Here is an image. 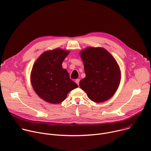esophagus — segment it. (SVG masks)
<instances>
[{
  "label": "esophagus",
  "instance_id": "34e87169",
  "mask_svg": "<svg viewBox=\"0 0 151 151\" xmlns=\"http://www.w3.org/2000/svg\"><path fill=\"white\" fill-rule=\"evenodd\" d=\"M79 81H80V79H76L75 80V82L79 85Z\"/></svg>",
  "mask_w": 151,
  "mask_h": 151
}]
</instances>
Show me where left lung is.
<instances>
[{"label":"left lung","mask_w":151,"mask_h":151,"mask_svg":"<svg viewBox=\"0 0 151 151\" xmlns=\"http://www.w3.org/2000/svg\"><path fill=\"white\" fill-rule=\"evenodd\" d=\"M85 78L79 82L82 90L94 102L109 99L116 92L120 82V70L112 55L102 48L89 47L82 51Z\"/></svg>","instance_id":"8db88e82"}]
</instances>
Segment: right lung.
Here are the masks:
<instances>
[{
	"label": "right lung",
	"instance_id": "add662e5",
	"mask_svg": "<svg viewBox=\"0 0 151 151\" xmlns=\"http://www.w3.org/2000/svg\"><path fill=\"white\" fill-rule=\"evenodd\" d=\"M68 54L69 51L60 48L48 51L43 53L34 64L32 85L36 94L46 101L61 103L69 92L78 87L61 65Z\"/></svg>",
	"mask_w": 151,
	"mask_h": 151
}]
</instances>
